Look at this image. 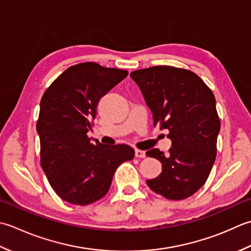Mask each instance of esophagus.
I'll return each instance as SVG.
<instances>
[{"label": "esophagus", "instance_id": "1", "mask_svg": "<svg viewBox=\"0 0 251 251\" xmlns=\"http://www.w3.org/2000/svg\"><path fill=\"white\" fill-rule=\"evenodd\" d=\"M135 157H137V158H145L146 157V152L144 151H141V150H135Z\"/></svg>", "mask_w": 251, "mask_h": 251}]
</instances>
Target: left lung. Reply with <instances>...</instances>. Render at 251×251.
<instances>
[{
    "mask_svg": "<svg viewBox=\"0 0 251 251\" xmlns=\"http://www.w3.org/2000/svg\"><path fill=\"white\" fill-rule=\"evenodd\" d=\"M152 112L154 126L169 130L172 145L165 156L158 148L146 151L162 165V172L146 183L171 201L195 194L210 175L217 155L220 119L212 91L193 71L155 67L132 71Z\"/></svg>",
    "mask_w": 251,
    "mask_h": 251,
    "instance_id": "left-lung-1",
    "label": "left lung"
}]
</instances>
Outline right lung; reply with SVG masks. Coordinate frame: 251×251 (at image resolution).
Returning a JSON list of instances; mask_svg holds the SVG:
<instances>
[{
    "label": "right lung",
    "mask_w": 251,
    "mask_h": 251,
    "mask_svg": "<svg viewBox=\"0 0 251 251\" xmlns=\"http://www.w3.org/2000/svg\"><path fill=\"white\" fill-rule=\"evenodd\" d=\"M126 75V70L82 63L66 69L44 92L37 122L41 166L63 201L80 206L99 201L116 169L134 157L130 146L93 144L86 135L100 100Z\"/></svg>",
    "instance_id": "right-lung-1"
}]
</instances>
